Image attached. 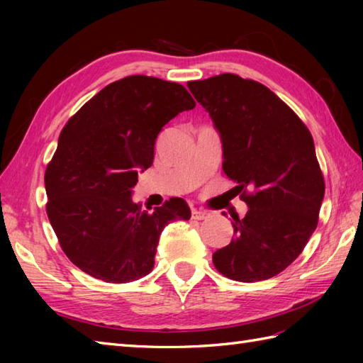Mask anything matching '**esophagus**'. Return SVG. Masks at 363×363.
<instances>
[{
	"mask_svg": "<svg viewBox=\"0 0 363 363\" xmlns=\"http://www.w3.org/2000/svg\"><path fill=\"white\" fill-rule=\"evenodd\" d=\"M207 217H209V213H207V212L196 211V209L191 211V218H194V220H204Z\"/></svg>",
	"mask_w": 363,
	"mask_h": 363,
	"instance_id": "1",
	"label": "esophagus"
}]
</instances>
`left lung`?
I'll return each mask as SVG.
<instances>
[{"instance_id":"8db88e82","label":"left lung","mask_w":363,"mask_h":363,"mask_svg":"<svg viewBox=\"0 0 363 363\" xmlns=\"http://www.w3.org/2000/svg\"><path fill=\"white\" fill-rule=\"evenodd\" d=\"M223 143V172L248 204L234 237L212 260L238 282L284 272L318 225L325 177L313 138L298 115L264 84L233 73L187 82Z\"/></svg>"}]
</instances>
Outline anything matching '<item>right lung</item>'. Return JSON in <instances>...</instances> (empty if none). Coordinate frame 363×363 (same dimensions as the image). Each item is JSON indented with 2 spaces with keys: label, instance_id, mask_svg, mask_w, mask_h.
I'll list each match as a JSON object with an SVG mask.
<instances>
[{
  "label": "right lung",
  "instance_id": "add662e5",
  "mask_svg": "<svg viewBox=\"0 0 363 363\" xmlns=\"http://www.w3.org/2000/svg\"><path fill=\"white\" fill-rule=\"evenodd\" d=\"M194 107L181 84L134 74L98 91L64 126L45 172L46 213L84 273L112 284L140 279L151 273L164 228L190 218L182 198L143 211L133 187L138 169L152 165L162 128Z\"/></svg>",
  "mask_w": 363,
  "mask_h": 363
}]
</instances>
